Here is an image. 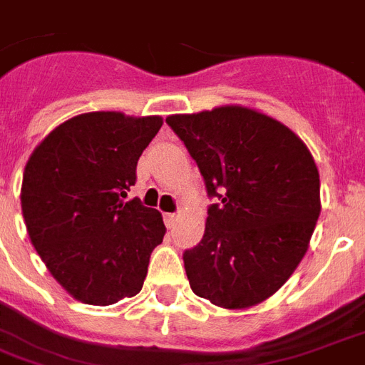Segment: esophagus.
<instances>
[{"label":"esophagus","mask_w":365,"mask_h":365,"mask_svg":"<svg viewBox=\"0 0 365 365\" xmlns=\"http://www.w3.org/2000/svg\"><path fill=\"white\" fill-rule=\"evenodd\" d=\"M178 222V214H165V223L166 227H174Z\"/></svg>","instance_id":"34e87169"}]
</instances>
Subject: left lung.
<instances>
[{"label": "left lung", "mask_w": 365, "mask_h": 365, "mask_svg": "<svg viewBox=\"0 0 365 365\" xmlns=\"http://www.w3.org/2000/svg\"><path fill=\"white\" fill-rule=\"evenodd\" d=\"M166 123L214 199L202 240L183 252L191 289L223 309L257 305L292 277L320 216L311 151L288 126L240 106Z\"/></svg>", "instance_id": "left-lung-1"}]
</instances>
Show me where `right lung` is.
<instances>
[{
    "label": "right lung",
    "instance_id": "right-lung-1",
    "mask_svg": "<svg viewBox=\"0 0 365 365\" xmlns=\"http://www.w3.org/2000/svg\"><path fill=\"white\" fill-rule=\"evenodd\" d=\"M160 126L157 115L83 113L56 126L26 165L20 202L31 244L83 303L113 305L142 289L166 229L159 212L125 199Z\"/></svg>",
    "mask_w": 365,
    "mask_h": 365
}]
</instances>
